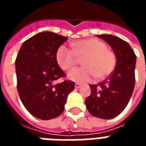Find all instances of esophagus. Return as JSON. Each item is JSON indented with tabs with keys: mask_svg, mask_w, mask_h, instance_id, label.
Returning <instances> with one entry per match:
<instances>
[{
	"mask_svg": "<svg viewBox=\"0 0 146 146\" xmlns=\"http://www.w3.org/2000/svg\"><path fill=\"white\" fill-rule=\"evenodd\" d=\"M81 87V85L80 84H78V83H76V84H75V88L76 89H79Z\"/></svg>",
	"mask_w": 146,
	"mask_h": 146,
	"instance_id": "34e87169",
	"label": "esophagus"
}]
</instances>
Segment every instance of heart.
<instances>
[{
    "instance_id": "heart-1",
    "label": "heart",
    "mask_w": 146,
    "mask_h": 146,
    "mask_svg": "<svg viewBox=\"0 0 146 146\" xmlns=\"http://www.w3.org/2000/svg\"><path fill=\"white\" fill-rule=\"evenodd\" d=\"M73 48L62 44L56 51L55 58L58 66L64 70L72 68L79 62V58L84 57V67L74 68L68 73V78L77 83L89 82L96 76L103 79L113 72L116 58L107 49V44L95 38L73 42Z\"/></svg>"
}]
</instances>
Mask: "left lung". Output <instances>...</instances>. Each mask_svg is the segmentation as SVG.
I'll use <instances>...</instances> for the list:
<instances>
[{
	"label": "left lung",
	"mask_w": 146,
	"mask_h": 146,
	"mask_svg": "<svg viewBox=\"0 0 146 146\" xmlns=\"http://www.w3.org/2000/svg\"><path fill=\"white\" fill-rule=\"evenodd\" d=\"M106 41L116 58L114 71L98 84H91L92 93L85 99L92 116L110 119L122 113L128 104L135 84L136 55L127 42L110 34L97 35Z\"/></svg>",
	"instance_id": "obj_1"
}]
</instances>
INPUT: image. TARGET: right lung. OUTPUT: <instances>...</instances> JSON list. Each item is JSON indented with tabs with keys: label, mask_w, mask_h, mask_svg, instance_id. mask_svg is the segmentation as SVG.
<instances>
[{
	"label": "right lung",
	"mask_w": 146,
	"mask_h": 146,
	"mask_svg": "<svg viewBox=\"0 0 146 146\" xmlns=\"http://www.w3.org/2000/svg\"><path fill=\"white\" fill-rule=\"evenodd\" d=\"M67 40L52 32H41L24 42L15 59L17 89L21 101L33 116L44 120L61 115L67 97L75 84L54 81L66 74L58 66L55 54Z\"/></svg>",
	"instance_id": "right-lung-1"
}]
</instances>
